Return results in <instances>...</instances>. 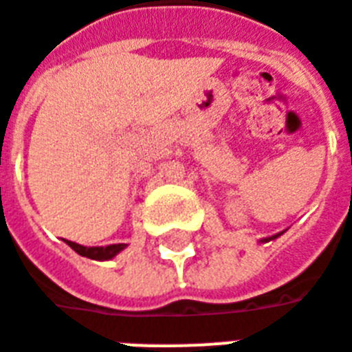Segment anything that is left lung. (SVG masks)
I'll return each instance as SVG.
<instances>
[{"label":"left lung","instance_id":"obj_1","mask_svg":"<svg viewBox=\"0 0 352 352\" xmlns=\"http://www.w3.org/2000/svg\"><path fill=\"white\" fill-rule=\"evenodd\" d=\"M280 236V234H276V236H271V237H265V239H261V241H271V239H276V237H278Z\"/></svg>","mask_w":352,"mask_h":352}]
</instances>
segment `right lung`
<instances>
[{
  "instance_id": "obj_1",
  "label": "right lung",
  "mask_w": 352,
  "mask_h": 352,
  "mask_svg": "<svg viewBox=\"0 0 352 352\" xmlns=\"http://www.w3.org/2000/svg\"><path fill=\"white\" fill-rule=\"evenodd\" d=\"M65 243L70 248H74L79 256H85V258H91V260H111V258H115L120 250L128 247V245H124V243H118V245H107V247H83V245H79V243L68 241L65 239Z\"/></svg>"
}]
</instances>
